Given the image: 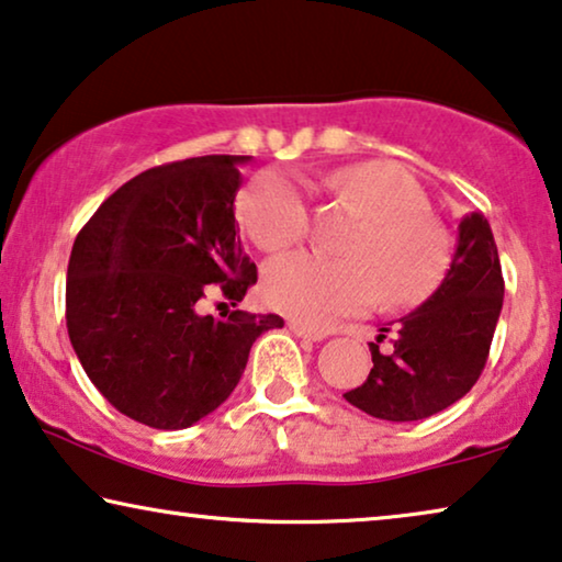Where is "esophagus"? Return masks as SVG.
<instances>
[{"mask_svg":"<svg viewBox=\"0 0 562 562\" xmlns=\"http://www.w3.org/2000/svg\"><path fill=\"white\" fill-rule=\"evenodd\" d=\"M288 326H290V330H292V334H295L297 338H307V341H323V334H318V330H311V328H305L303 323H297V321H290Z\"/></svg>","mask_w":562,"mask_h":562,"instance_id":"34e87169","label":"esophagus"}]
</instances>
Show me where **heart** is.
<instances>
[{
    "label": "heart",
    "instance_id": "b5f03b06",
    "mask_svg": "<svg viewBox=\"0 0 562 562\" xmlns=\"http://www.w3.org/2000/svg\"><path fill=\"white\" fill-rule=\"evenodd\" d=\"M326 188L357 203L367 221L346 244L349 259L295 251L267 265L265 295L272 307L307 328H326L379 297L405 305L436 288L448 265V236L423 211L420 186L405 170L384 162L349 165L328 176ZM239 213L251 239L267 251L292 247L311 226L305 195L282 172L251 180Z\"/></svg>",
    "mask_w": 562,
    "mask_h": 562
}]
</instances>
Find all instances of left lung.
Instances as JSON below:
<instances>
[{
	"label": "left lung",
	"mask_w": 562,
	"mask_h": 562,
	"mask_svg": "<svg viewBox=\"0 0 562 562\" xmlns=\"http://www.w3.org/2000/svg\"><path fill=\"white\" fill-rule=\"evenodd\" d=\"M504 280L499 251L488 221L469 213L458 224V239L446 278L420 307L397 326L379 328L369 344L367 382L346 392V402L371 417L413 423L440 413L463 397L484 371ZM392 333L391 349L378 346Z\"/></svg>",
	"instance_id": "obj_1"
}]
</instances>
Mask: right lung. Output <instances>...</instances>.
<instances>
[{"label":"right lung","instance_id":"obj_1","mask_svg":"<svg viewBox=\"0 0 562 562\" xmlns=\"http://www.w3.org/2000/svg\"><path fill=\"white\" fill-rule=\"evenodd\" d=\"M205 155L139 172L99 205L68 262L66 323L93 386L142 425L191 428L228 400L280 315L201 313L221 290L232 305L257 282L234 218L239 165Z\"/></svg>","mask_w":562,"mask_h":562}]
</instances>
